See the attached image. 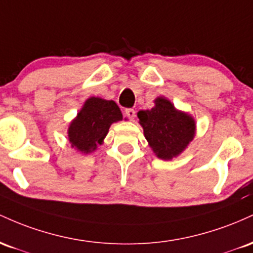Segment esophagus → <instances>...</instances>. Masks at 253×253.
<instances>
[{
  "instance_id": "esophagus-1",
  "label": "esophagus",
  "mask_w": 253,
  "mask_h": 253,
  "mask_svg": "<svg viewBox=\"0 0 253 253\" xmlns=\"http://www.w3.org/2000/svg\"><path fill=\"white\" fill-rule=\"evenodd\" d=\"M135 115H136V112L134 109H126V116L130 119V121H132V119L135 118Z\"/></svg>"
}]
</instances>
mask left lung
<instances>
[{
    "mask_svg": "<svg viewBox=\"0 0 253 253\" xmlns=\"http://www.w3.org/2000/svg\"><path fill=\"white\" fill-rule=\"evenodd\" d=\"M138 123L153 153L161 160L179 157L196 135V121L188 112L175 109L165 96H158L154 107L137 112Z\"/></svg>",
    "mask_w": 253,
    "mask_h": 253,
    "instance_id": "1",
    "label": "left lung"
}]
</instances>
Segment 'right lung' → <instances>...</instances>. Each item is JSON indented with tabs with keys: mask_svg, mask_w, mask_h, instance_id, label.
I'll use <instances>...</instances> for the list:
<instances>
[{
	"mask_svg": "<svg viewBox=\"0 0 253 253\" xmlns=\"http://www.w3.org/2000/svg\"><path fill=\"white\" fill-rule=\"evenodd\" d=\"M123 119L118 105L113 100L90 96L68 127V140L72 148L81 154L95 152L113 123Z\"/></svg>",
	"mask_w": 253,
	"mask_h": 253,
	"instance_id": "1",
	"label": "right lung"
}]
</instances>
